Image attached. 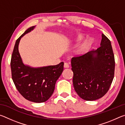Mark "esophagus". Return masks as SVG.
Returning a JSON list of instances; mask_svg holds the SVG:
<instances>
[{
    "instance_id": "34e87169",
    "label": "esophagus",
    "mask_w": 125,
    "mask_h": 125,
    "mask_svg": "<svg viewBox=\"0 0 125 125\" xmlns=\"http://www.w3.org/2000/svg\"><path fill=\"white\" fill-rule=\"evenodd\" d=\"M64 68H69V65L67 63H64Z\"/></svg>"
}]
</instances>
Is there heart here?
Returning <instances> with one entry per match:
<instances>
[{
  "label": "heart",
  "instance_id": "heart-1",
  "mask_svg": "<svg viewBox=\"0 0 125 125\" xmlns=\"http://www.w3.org/2000/svg\"><path fill=\"white\" fill-rule=\"evenodd\" d=\"M84 39H85V35L82 34V33L77 35V37L75 38L74 41V45H77V44L80 43ZM93 44V39L91 38L87 39L76 49L75 53L77 56H82V55L85 54L90 50Z\"/></svg>",
  "mask_w": 125,
  "mask_h": 125
}]
</instances>
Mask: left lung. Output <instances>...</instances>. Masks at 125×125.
Returning <instances> with one entry per match:
<instances>
[{
    "instance_id": "left-lung-1",
    "label": "left lung",
    "mask_w": 125,
    "mask_h": 125,
    "mask_svg": "<svg viewBox=\"0 0 125 125\" xmlns=\"http://www.w3.org/2000/svg\"><path fill=\"white\" fill-rule=\"evenodd\" d=\"M100 47L71 60L74 90L82 99L93 101L109 90L115 72V58L111 42L102 33Z\"/></svg>"
}]
</instances>
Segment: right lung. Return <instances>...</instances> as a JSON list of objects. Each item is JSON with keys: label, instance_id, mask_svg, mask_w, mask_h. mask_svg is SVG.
Here are the masks:
<instances>
[{"label": "right lung", "instance_id": "add662e5", "mask_svg": "<svg viewBox=\"0 0 125 125\" xmlns=\"http://www.w3.org/2000/svg\"><path fill=\"white\" fill-rule=\"evenodd\" d=\"M35 27L27 29L16 41L10 66L12 79L19 92L27 100L40 103L45 102L51 96L56 81L62 73L64 63L37 68L23 63L19 52V44L21 39Z\"/></svg>", "mask_w": 125, "mask_h": 125}]
</instances>
